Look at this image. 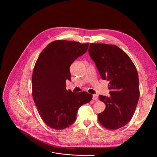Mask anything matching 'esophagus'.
I'll list each match as a JSON object with an SVG mask.
<instances>
[{
	"label": "esophagus",
	"mask_w": 157,
	"mask_h": 157,
	"mask_svg": "<svg viewBox=\"0 0 157 157\" xmlns=\"http://www.w3.org/2000/svg\"><path fill=\"white\" fill-rule=\"evenodd\" d=\"M92 99H93V100L97 101L98 100V95L97 94H94L92 95Z\"/></svg>",
	"instance_id": "esophagus-1"
}]
</instances>
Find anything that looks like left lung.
Returning a JSON list of instances; mask_svg holds the SVG:
<instances>
[{
  "instance_id": "8db88e82",
  "label": "left lung",
  "mask_w": 157,
  "mask_h": 157,
  "mask_svg": "<svg viewBox=\"0 0 157 157\" xmlns=\"http://www.w3.org/2000/svg\"><path fill=\"white\" fill-rule=\"evenodd\" d=\"M89 54L100 76L109 81L110 97L99 95L106 108L98 115L99 123L109 129H117L131 120L139 98L137 69L129 57L115 45L90 44Z\"/></svg>"
}]
</instances>
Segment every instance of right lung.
<instances>
[{
	"label": "right lung",
	"mask_w": 157,
	"mask_h": 157,
	"mask_svg": "<svg viewBox=\"0 0 157 157\" xmlns=\"http://www.w3.org/2000/svg\"><path fill=\"white\" fill-rule=\"evenodd\" d=\"M89 43L58 40L50 43L40 53L32 76L33 97L44 122L54 129L71 126L81 106L89 103L92 95L72 92L66 89V80L71 81L70 67L86 53Z\"/></svg>",
	"instance_id": "obj_1"
}]
</instances>
